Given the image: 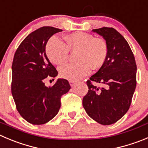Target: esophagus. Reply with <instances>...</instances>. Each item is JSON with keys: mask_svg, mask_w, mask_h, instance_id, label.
<instances>
[{"mask_svg": "<svg viewBox=\"0 0 148 148\" xmlns=\"http://www.w3.org/2000/svg\"><path fill=\"white\" fill-rule=\"evenodd\" d=\"M69 83H70V86H74L75 85V81H69Z\"/></svg>", "mask_w": 148, "mask_h": 148, "instance_id": "1", "label": "esophagus"}]
</instances>
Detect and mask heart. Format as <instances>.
Here are the masks:
<instances>
[{
  "label": "heart",
  "mask_w": 148,
  "mask_h": 148,
  "mask_svg": "<svg viewBox=\"0 0 148 148\" xmlns=\"http://www.w3.org/2000/svg\"><path fill=\"white\" fill-rule=\"evenodd\" d=\"M66 45L59 38L53 36L46 46L48 57L51 62L61 64L65 62L69 51H77V62L67 64L60 67V75L69 81H75L88 75L91 67L99 68L108 56V46L103 39L84 32H75L64 37Z\"/></svg>",
  "instance_id": "heart-1"
}]
</instances>
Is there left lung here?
I'll list each match as a JSON object with an SVG mask.
<instances>
[{
    "label": "left lung",
    "instance_id": "left-lung-1",
    "mask_svg": "<svg viewBox=\"0 0 148 148\" xmlns=\"http://www.w3.org/2000/svg\"><path fill=\"white\" fill-rule=\"evenodd\" d=\"M92 31L106 41L108 56L100 69L87 81L88 91L83 99V106L93 120L110 125L129 109L136 85V62L129 43L116 29L102 27ZM91 81L104 87L98 88Z\"/></svg>",
    "mask_w": 148,
    "mask_h": 148
}]
</instances>
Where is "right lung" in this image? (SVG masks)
<instances>
[{
    "mask_svg": "<svg viewBox=\"0 0 148 148\" xmlns=\"http://www.w3.org/2000/svg\"><path fill=\"white\" fill-rule=\"evenodd\" d=\"M61 31L53 27L39 28L28 35L15 52L12 96L21 116L32 124H44L55 117L61 97L70 89L69 82L63 78H58L51 87L44 84L45 78L58 75L46 56V46L53 35Z\"/></svg>",
    "mask_w": 148,
    "mask_h": 148,
    "instance_id": "add662e5",
    "label": "right lung"
}]
</instances>
